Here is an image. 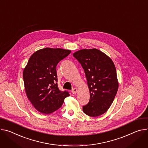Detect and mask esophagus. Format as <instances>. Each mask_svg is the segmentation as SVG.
Segmentation results:
<instances>
[{
    "instance_id": "1",
    "label": "esophagus",
    "mask_w": 148,
    "mask_h": 148,
    "mask_svg": "<svg viewBox=\"0 0 148 148\" xmlns=\"http://www.w3.org/2000/svg\"><path fill=\"white\" fill-rule=\"evenodd\" d=\"M77 90L76 88H73V89H72V93L73 94H76V93H77Z\"/></svg>"
}]
</instances>
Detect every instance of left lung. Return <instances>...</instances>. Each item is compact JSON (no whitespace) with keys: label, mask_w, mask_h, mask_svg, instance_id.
I'll return each mask as SVG.
<instances>
[{"label":"left lung","mask_w":148,"mask_h":148,"mask_svg":"<svg viewBox=\"0 0 148 148\" xmlns=\"http://www.w3.org/2000/svg\"><path fill=\"white\" fill-rule=\"evenodd\" d=\"M73 56L84 69L90 91L89 103L84 112L91 117L105 113L111 106L119 86L112 60L97 49H81Z\"/></svg>","instance_id":"left-lung-1"}]
</instances>
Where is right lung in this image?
<instances>
[{
  "label": "right lung",
  "mask_w": 148,
  "mask_h": 148,
  "mask_svg": "<svg viewBox=\"0 0 148 148\" xmlns=\"http://www.w3.org/2000/svg\"><path fill=\"white\" fill-rule=\"evenodd\" d=\"M70 50L46 47L29 58L23 72L25 89L28 99L39 112L51 113L60 108L68 92L58 87L56 66L68 56Z\"/></svg>",
  "instance_id": "add662e5"
}]
</instances>
